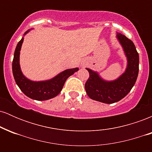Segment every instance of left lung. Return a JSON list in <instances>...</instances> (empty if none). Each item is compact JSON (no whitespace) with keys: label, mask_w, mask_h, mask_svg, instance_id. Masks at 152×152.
<instances>
[{"label":"left lung","mask_w":152,"mask_h":152,"mask_svg":"<svg viewBox=\"0 0 152 152\" xmlns=\"http://www.w3.org/2000/svg\"><path fill=\"white\" fill-rule=\"evenodd\" d=\"M117 38L127 57L126 70L113 81H106L96 72L86 69L89 77L85 83L86 94L91 99L105 104L117 102L130 92L139 74V57L134 43L124 35L117 33Z\"/></svg>","instance_id":"1"}]
</instances>
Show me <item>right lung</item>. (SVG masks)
<instances>
[{"label": "right lung", "instance_id": "1", "mask_svg": "<svg viewBox=\"0 0 152 152\" xmlns=\"http://www.w3.org/2000/svg\"><path fill=\"white\" fill-rule=\"evenodd\" d=\"M28 31H26L25 34ZM23 41V38L17 44L12 64L13 77L16 84L25 95L35 100L44 101L56 96L62 90L66 79L77 71L78 69H67L48 81L38 82L30 81L23 75L19 64V55Z\"/></svg>", "mask_w": 152, "mask_h": 152}]
</instances>
